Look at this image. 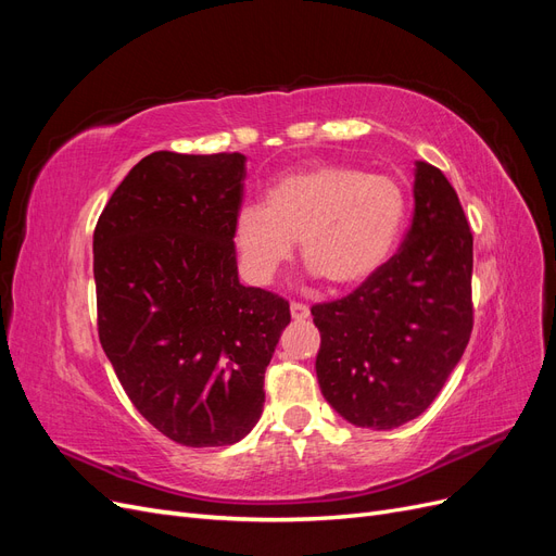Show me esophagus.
<instances>
[{
    "mask_svg": "<svg viewBox=\"0 0 556 556\" xmlns=\"http://www.w3.org/2000/svg\"><path fill=\"white\" fill-rule=\"evenodd\" d=\"M290 313H292V319L294 323H304V319H308L311 317V308L308 306H304V304H290Z\"/></svg>",
    "mask_w": 556,
    "mask_h": 556,
    "instance_id": "obj_1",
    "label": "esophagus"
}]
</instances>
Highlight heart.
Returning a JSON list of instances; mask_svg holds the SVG:
<instances>
[{
	"mask_svg": "<svg viewBox=\"0 0 556 556\" xmlns=\"http://www.w3.org/2000/svg\"><path fill=\"white\" fill-rule=\"evenodd\" d=\"M408 201L399 180L341 162H313L268 185L264 204L239 208L231 243L252 285L274 282L299 239L313 278L357 288L392 257Z\"/></svg>",
	"mask_w": 556,
	"mask_h": 556,
	"instance_id": "heart-1",
	"label": "heart"
}]
</instances>
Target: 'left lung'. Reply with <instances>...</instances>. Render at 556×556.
<instances>
[{"instance_id":"1","label":"left lung","mask_w":556,"mask_h":556,"mask_svg":"<svg viewBox=\"0 0 556 556\" xmlns=\"http://www.w3.org/2000/svg\"><path fill=\"white\" fill-rule=\"evenodd\" d=\"M413 225L359 288L311 308L319 392L350 425L390 431L422 415L473 329V233L441 169L415 162Z\"/></svg>"}]
</instances>
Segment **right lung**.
<instances>
[{
  "label": "right lung",
  "mask_w": 556,
  "mask_h": 556,
  "mask_svg": "<svg viewBox=\"0 0 556 556\" xmlns=\"http://www.w3.org/2000/svg\"><path fill=\"white\" fill-rule=\"evenodd\" d=\"M241 153L143 157L94 229L99 341L137 410L188 447L239 443L290 304L239 280Z\"/></svg>",
  "instance_id": "right-lung-1"
}]
</instances>
